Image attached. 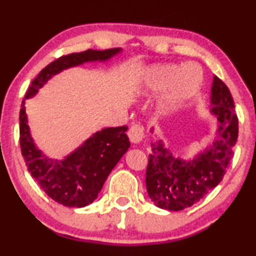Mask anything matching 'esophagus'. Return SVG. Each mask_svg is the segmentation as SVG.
<instances>
[{"mask_svg":"<svg viewBox=\"0 0 256 256\" xmlns=\"http://www.w3.org/2000/svg\"><path fill=\"white\" fill-rule=\"evenodd\" d=\"M143 130H144V128H143L142 124H132L128 130L129 140H130L132 143L141 142L143 138H144V132H143Z\"/></svg>","mask_w":256,"mask_h":256,"instance_id":"34e87169","label":"esophagus"}]
</instances>
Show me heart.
<instances>
[{"instance_id":"b5f03b06","label":"heart","mask_w":256,"mask_h":256,"mask_svg":"<svg viewBox=\"0 0 256 256\" xmlns=\"http://www.w3.org/2000/svg\"><path fill=\"white\" fill-rule=\"evenodd\" d=\"M188 68H190V66L182 68L180 65L174 64L158 66L150 73L148 78V86L154 90L166 88V87L172 86L170 93L166 96V104L169 108L177 107L185 99L190 98L200 86L202 73L199 72L194 80V72L188 71V73H190L188 78L192 79L188 80L185 76V73Z\"/></svg>"}]
</instances>
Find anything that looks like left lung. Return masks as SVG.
Segmentation results:
<instances>
[{
  "mask_svg": "<svg viewBox=\"0 0 256 256\" xmlns=\"http://www.w3.org/2000/svg\"><path fill=\"white\" fill-rule=\"evenodd\" d=\"M212 113L219 121L218 138L211 148L185 162L174 157L160 141L152 144L146 172V191L160 208L180 211L205 197L222 182L233 157L239 132L234 101L228 87L214 76Z\"/></svg>",
  "mask_w": 256,
  "mask_h": 256,
  "instance_id": "left-lung-1",
  "label": "left lung"
}]
</instances>
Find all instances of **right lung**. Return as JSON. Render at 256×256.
Listing matches in <instances>:
<instances>
[{
    "label": "right lung",
    "instance_id": "obj_1",
    "mask_svg": "<svg viewBox=\"0 0 256 256\" xmlns=\"http://www.w3.org/2000/svg\"><path fill=\"white\" fill-rule=\"evenodd\" d=\"M120 48L104 51L88 50L62 56L50 62L31 82L26 98L32 96L48 79L62 70L85 62L106 60ZM26 101L20 110V146L31 176L42 190L59 204L68 208H84L98 197L112 169L130 146L127 127L104 128L96 132L64 160H51L34 144L26 114Z\"/></svg>",
    "mask_w": 256,
    "mask_h": 256
}]
</instances>
